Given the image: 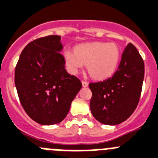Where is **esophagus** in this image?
<instances>
[{
  "mask_svg": "<svg viewBox=\"0 0 158 158\" xmlns=\"http://www.w3.org/2000/svg\"><path fill=\"white\" fill-rule=\"evenodd\" d=\"M81 83H82V86H83L84 88H86V87L88 86V83L87 81H82Z\"/></svg>",
  "mask_w": 158,
  "mask_h": 158,
  "instance_id": "obj_1",
  "label": "esophagus"
}]
</instances>
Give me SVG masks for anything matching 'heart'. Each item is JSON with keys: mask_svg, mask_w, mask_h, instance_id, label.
I'll return each mask as SVG.
<instances>
[{"mask_svg": "<svg viewBox=\"0 0 158 158\" xmlns=\"http://www.w3.org/2000/svg\"><path fill=\"white\" fill-rule=\"evenodd\" d=\"M120 49L115 43H95L79 45L75 51L66 49L64 59L69 73L77 74L87 65L89 74L94 79L102 80L110 77L118 65Z\"/></svg>", "mask_w": 158, "mask_h": 158, "instance_id": "obj_1", "label": "heart"}]
</instances>
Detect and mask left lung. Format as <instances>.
I'll return each mask as SVG.
<instances>
[{
    "label": "left lung",
    "instance_id": "8db88e82",
    "mask_svg": "<svg viewBox=\"0 0 158 158\" xmlns=\"http://www.w3.org/2000/svg\"><path fill=\"white\" fill-rule=\"evenodd\" d=\"M143 77V60L136 48L129 43L112 77L89 84L93 116L106 125H118L127 120L139 103Z\"/></svg>",
    "mask_w": 158,
    "mask_h": 158
}]
</instances>
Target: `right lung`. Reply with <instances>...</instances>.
I'll use <instances>...</instances> for the list:
<instances>
[{
	"mask_svg": "<svg viewBox=\"0 0 158 158\" xmlns=\"http://www.w3.org/2000/svg\"><path fill=\"white\" fill-rule=\"evenodd\" d=\"M60 40V35H49L28 43L15 71L21 104L41 125L62 122L82 87L81 81L66 70Z\"/></svg>",
	"mask_w": 158,
	"mask_h": 158,
	"instance_id": "add662e5",
	"label": "right lung"
}]
</instances>
